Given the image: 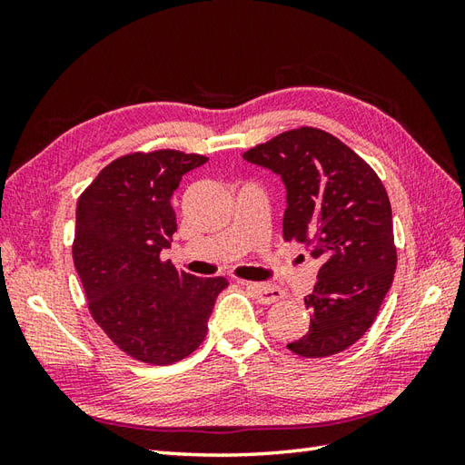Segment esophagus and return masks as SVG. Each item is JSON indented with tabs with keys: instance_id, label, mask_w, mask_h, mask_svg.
I'll list each match as a JSON object with an SVG mask.
<instances>
[{
	"instance_id": "obj_1",
	"label": "esophagus",
	"mask_w": 465,
	"mask_h": 465,
	"mask_svg": "<svg viewBox=\"0 0 465 465\" xmlns=\"http://www.w3.org/2000/svg\"><path fill=\"white\" fill-rule=\"evenodd\" d=\"M248 288L253 292L255 298H258L260 303H275L280 302L282 298H285V292L282 288H278V285H270V283H245Z\"/></svg>"
}]
</instances>
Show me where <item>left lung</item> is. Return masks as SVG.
Segmentation results:
<instances>
[{"mask_svg": "<svg viewBox=\"0 0 465 465\" xmlns=\"http://www.w3.org/2000/svg\"><path fill=\"white\" fill-rule=\"evenodd\" d=\"M243 160L282 177L283 240L322 262L305 298L312 325L288 348L302 358L348 350L371 328L396 273L391 205L385 187L338 137L300 127L260 143Z\"/></svg>", "mask_w": 465, "mask_h": 465, "instance_id": "left-lung-1", "label": "left lung"}]
</instances>
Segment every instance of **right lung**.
I'll return each instance as SVG.
<instances>
[{
  "mask_svg": "<svg viewBox=\"0 0 465 465\" xmlns=\"http://www.w3.org/2000/svg\"><path fill=\"white\" fill-rule=\"evenodd\" d=\"M207 162L160 150L112 162L75 207L74 263L90 312L132 358L170 365L200 348L225 278L177 272L160 253L177 230L172 195Z\"/></svg>",
  "mask_w": 465,
  "mask_h": 465,
  "instance_id": "1",
  "label": "right lung"
}]
</instances>
